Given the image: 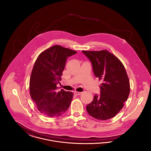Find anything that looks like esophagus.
<instances>
[{
	"label": "esophagus",
	"mask_w": 151,
	"mask_h": 151,
	"mask_svg": "<svg viewBox=\"0 0 151 151\" xmlns=\"http://www.w3.org/2000/svg\"><path fill=\"white\" fill-rule=\"evenodd\" d=\"M81 93H82V92H76V91L74 92V94H75V95H80V94H81Z\"/></svg>",
	"instance_id": "34e87169"
}]
</instances>
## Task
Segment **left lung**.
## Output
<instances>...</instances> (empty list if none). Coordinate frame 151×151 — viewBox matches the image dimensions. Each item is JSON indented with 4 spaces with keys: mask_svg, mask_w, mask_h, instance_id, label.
Instances as JSON below:
<instances>
[{
    "mask_svg": "<svg viewBox=\"0 0 151 151\" xmlns=\"http://www.w3.org/2000/svg\"><path fill=\"white\" fill-rule=\"evenodd\" d=\"M82 52L92 63L95 76L102 81L100 94L94 95L86 111L97 119H110L120 111L129 96V80L124 67L108 51Z\"/></svg>",
    "mask_w": 151,
    "mask_h": 151,
    "instance_id": "obj_1",
    "label": "left lung"
}]
</instances>
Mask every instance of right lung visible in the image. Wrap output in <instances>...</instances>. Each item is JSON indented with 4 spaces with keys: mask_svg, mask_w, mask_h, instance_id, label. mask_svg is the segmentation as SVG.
<instances>
[{
    "mask_svg": "<svg viewBox=\"0 0 151 151\" xmlns=\"http://www.w3.org/2000/svg\"><path fill=\"white\" fill-rule=\"evenodd\" d=\"M76 52L54 45L37 58L30 76L29 91L32 99L43 115L58 117L69 108L73 94L63 89L58 92L57 85L61 80L67 58Z\"/></svg>",
    "mask_w": 151,
    "mask_h": 151,
    "instance_id": "obj_1",
    "label": "right lung"
}]
</instances>
